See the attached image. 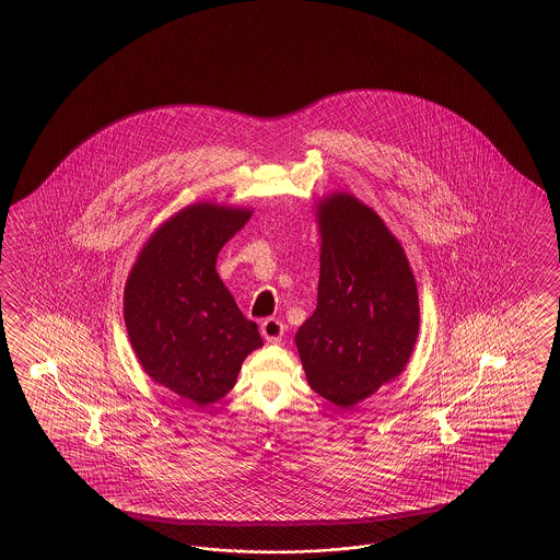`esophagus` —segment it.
Masks as SVG:
<instances>
[{
    "instance_id": "obj_1",
    "label": "esophagus",
    "mask_w": 560,
    "mask_h": 560,
    "mask_svg": "<svg viewBox=\"0 0 560 560\" xmlns=\"http://www.w3.org/2000/svg\"><path fill=\"white\" fill-rule=\"evenodd\" d=\"M283 332H285V326H283L281 320H277V318H267V320L260 323V335L269 340V342H275V345L281 342Z\"/></svg>"
}]
</instances>
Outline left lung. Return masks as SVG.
<instances>
[{"label": "left lung", "instance_id": "8db88e82", "mask_svg": "<svg viewBox=\"0 0 560 560\" xmlns=\"http://www.w3.org/2000/svg\"><path fill=\"white\" fill-rule=\"evenodd\" d=\"M318 211V305L295 345L312 390L351 408L405 370L419 335L417 283L402 246L370 207L340 192Z\"/></svg>", "mask_w": 560, "mask_h": 560}]
</instances>
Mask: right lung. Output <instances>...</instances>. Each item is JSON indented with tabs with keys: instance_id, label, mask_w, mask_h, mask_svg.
I'll return each mask as SVG.
<instances>
[{
	"instance_id": "right-lung-1",
	"label": "right lung",
	"mask_w": 560,
	"mask_h": 560,
	"mask_svg": "<svg viewBox=\"0 0 560 560\" xmlns=\"http://www.w3.org/2000/svg\"><path fill=\"white\" fill-rule=\"evenodd\" d=\"M246 209L192 205L143 246L125 288V324L148 375L199 407L236 384L248 353L262 347L258 326L221 283V246L244 228Z\"/></svg>"
}]
</instances>
